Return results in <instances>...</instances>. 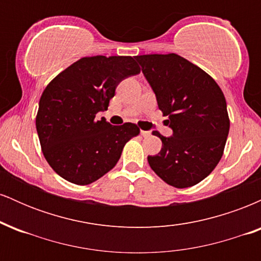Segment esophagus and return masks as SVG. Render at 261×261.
Segmentation results:
<instances>
[{
    "label": "esophagus",
    "instance_id": "obj_1",
    "mask_svg": "<svg viewBox=\"0 0 261 261\" xmlns=\"http://www.w3.org/2000/svg\"><path fill=\"white\" fill-rule=\"evenodd\" d=\"M141 135H142L143 137H148V136H151V131H145V130H141Z\"/></svg>",
    "mask_w": 261,
    "mask_h": 261
}]
</instances>
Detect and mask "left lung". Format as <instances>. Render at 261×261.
I'll list each match as a JSON object with an SVG mask.
<instances>
[{
	"instance_id": "8db88e82",
	"label": "left lung",
	"mask_w": 261,
	"mask_h": 261,
	"mask_svg": "<svg viewBox=\"0 0 261 261\" xmlns=\"http://www.w3.org/2000/svg\"><path fill=\"white\" fill-rule=\"evenodd\" d=\"M135 59L173 130L170 137L153 131L162 148L148 155L149 167L174 188L196 185L216 168L226 146L229 118L223 92L210 74L176 54Z\"/></svg>"
}]
</instances>
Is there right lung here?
<instances>
[{"instance_id": "obj_1", "label": "right lung", "mask_w": 261, "mask_h": 261, "mask_svg": "<svg viewBox=\"0 0 261 261\" xmlns=\"http://www.w3.org/2000/svg\"><path fill=\"white\" fill-rule=\"evenodd\" d=\"M140 71L131 56H89L68 66L44 89L35 119L39 141L45 160L65 180L77 185L98 180L140 134L133 122L113 126L95 119L108 109L119 83Z\"/></svg>"}]
</instances>
